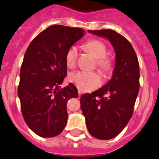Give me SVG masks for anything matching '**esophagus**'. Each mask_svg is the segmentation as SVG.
<instances>
[{
    "instance_id": "esophagus-1",
    "label": "esophagus",
    "mask_w": 159,
    "mask_h": 159,
    "mask_svg": "<svg viewBox=\"0 0 159 159\" xmlns=\"http://www.w3.org/2000/svg\"><path fill=\"white\" fill-rule=\"evenodd\" d=\"M81 93H81V90H78V96H81Z\"/></svg>"
}]
</instances>
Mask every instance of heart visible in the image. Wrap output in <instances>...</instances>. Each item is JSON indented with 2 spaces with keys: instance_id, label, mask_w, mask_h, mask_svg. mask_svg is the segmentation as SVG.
<instances>
[{
  "instance_id": "1",
  "label": "heart",
  "mask_w": 159,
  "mask_h": 159,
  "mask_svg": "<svg viewBox=\"0 0 159 159\" xmlns=\"http://www.w3.org/2000/svg\"><path fill=\"white\" fill-rule=\"evenodd\" d=\"M84 48L96 59L97 66L103 70L109 69L111 65V59L107 57V47L99 40H91L84 45ZM78 50L76 47L71 46L68 48L65 56V62L68 68H74L76 65ZM69 81L81 91H91L100 85L102 81L96 73L87 71H76L70 73L68 76Z\"/></svg>"
}]
</instances>
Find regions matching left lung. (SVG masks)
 I'll use <instances>...</instances> for the list:
<instances>
[{
  "instance_id": "8db88e82",
  "label": "left lung",
  "mask_w": 159,
  "mask_h": 159,
  "mask_svg": "<svg viewBox=\"0 0 159 159\" xmlns=\"http://www.w3.org/2000/svg\"><path fill=\"white\" fill-rule=\"evenodd\" d=\"M88 32L108 40L115 52V69L109 81L80 99L90 134L100 140H110L124 129L133 115L140 87L139 62L129 41L116 31Z\"/></svg>"
}]
</instances>
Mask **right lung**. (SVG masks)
<instances>
[{"label": "right lung", "instance_id": "right-lung-1", "mask_svg": "<svg viewBox=\"0 0 159 159\" xmlns=\"http://www.w3.org/2000/svg\"><path fill=\"white\" fill-rule=\"evenodd\" d=\"M84 35L81 28L51 26L33 40L25 53L18 96L26 125L41 137L57 136L66 126V103L78 94L72 83L61 89L67 75L65 56Z\"/></svg>", "mask_w": 159, "mask_h": 159}]
</instances>
